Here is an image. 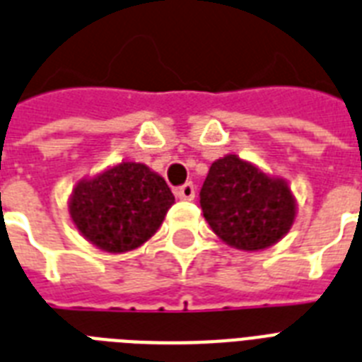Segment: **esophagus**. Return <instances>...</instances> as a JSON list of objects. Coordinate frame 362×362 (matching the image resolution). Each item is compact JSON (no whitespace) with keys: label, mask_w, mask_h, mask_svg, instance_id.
Masks as SVG:
<instances>
[{"label":"esophagus","mask_w":362,"mask_h":362,"mask_svg":"<svg viewBox=\"0 0 362 362\" xmlns=\"http://www.w3.org/2000/svg\"><path fill=\"white\" fill-rule=\"evenodd\" d=\"M195 186H193L191 182H187V184H184V186L176 189V197H178L180 201H193V199H195Z\"/></svg>","instance_id":"esophagus-1"}]
</instances>
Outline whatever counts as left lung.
Listing matches in <instances>:
<instances>
[{"instance_id": "obj_1", "label": "left lung", "mask_w": 362, "mask_h": 362, "mask_svg": "<svg viewBox=\"0 0 362 362\" xmlns=\"http://www.w3.org/2000/svg\"><path fill=\"white\" fill-rule=\"evenodd\" d=\"M201 208L219 240L240 251H262L281 242L298 216L288 182L236 154L210 165Z\"/></svg>"}]
</instances>
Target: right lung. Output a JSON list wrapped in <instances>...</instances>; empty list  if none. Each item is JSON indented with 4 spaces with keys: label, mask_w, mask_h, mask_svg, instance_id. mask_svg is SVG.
I'll list each match as a JSON object with an SVG mask.
<instances>
[{
    "label": "right lung",
    "mask_w": 362,
    "mask_h": 362,
    "mask_svg": "<svg viewBox=\"0 0 362 362\" xmlns=\"http://www.w3.org/2000/svg\"><path fill=\"white\" fill-rule=\"evenodd\" d=\"M173 204L163 176L145 163L120 161L76 182L69 214L87 242L120 255L148 242Z\"/></svg>",
    "instance_id": "right-lung-1"
}]
</instances>
